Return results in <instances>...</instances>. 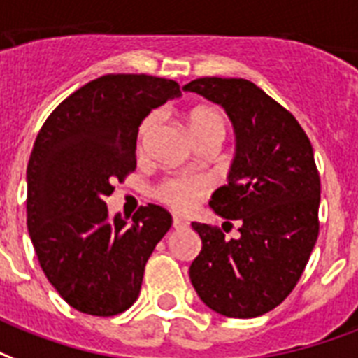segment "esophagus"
I'll list each match as a JSON object with an SVG mask.
<instances>
[{
  "label": "esophagus",
  "mask_w": 358,
  "mask_h": 358,
  "mask_svg": "<svg viewBox=\"0 0 358 358\" xmlns=\"http://www.w3.org/2000/svg\"><path fill=\"white\" fill-rule=\"evenodd\" d=\"M187 226H188V222H187V220H185V218L173 217V228H176V229H182V228H187Z\"/></svg>",
  "instance_id": "obj_1"
}]
</instances>
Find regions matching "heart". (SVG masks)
Here are the masks:
<instances>
[{
	"label": "heart",
	"instance_id": "obj_1",
	"mask_svg": "<svg viewBox=\"0 0 358 358\" xmlns=\"http://www.w3.org/2000/svg\"><path fill=\"white\" fill-rule=\"evenodd\" d=\"M188 130L192 134L194 141L201 143H218L226 136V117L218 108L213 106H198L187 115ZM157 124V115H148L143 119L138 130V148H143V143L153 132ZM209 192V181L203 177H187V176H171L160 181L155 188V196L162 203L170 205L171 209L185 210L192 209L198 203L199 198H203Z\"/></svg>",
	"mask_w": 358,
	"mask_h": 358
}]
</instances>
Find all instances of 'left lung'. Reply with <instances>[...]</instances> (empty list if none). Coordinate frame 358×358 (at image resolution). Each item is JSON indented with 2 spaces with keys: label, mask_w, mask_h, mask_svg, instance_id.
Here are the masks:
<instances>
[{
  "label": "left lung",
  "mask_w": 358,
  "mask_h": 358,
  "mask_svg": "<svg viewBox=\"0 0 358 358\" xmlns=\"http://www.w3.org/2000/svg\"><path fill=\"white\" fill-rule=\"evenodd\" d=\"M217 102L231 119L237 153L228 185L210 196V209L239 220V237L192 222L201 252L190 282L210 310L257 317L276 308L299 278L320 235V171L314 149L284 106L243 78L192 80L182 87Z\"/></svg>",
  "instance_id": "8db88e82"
}]
</instances>
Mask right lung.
I'll list each match as a JSON object with an SVG mask.
<instances>
[{
	"label": "right lung",
	"mask_w": 358,
	"mask_h": 358,
	"mask_svg": "<svg viewBox=\"0 0 358 358\" xmlns=\"http://www.w3.org/2000/svg\"><path fill=\"white\" fill-rule=\"evenodd\" d=\"M176 96L173 80L106 74L66 96L38 130L27 162V231L48 282L78 312L129 310L170 229L160 205H141L127 220L110 217L104 199L136 170L143 117Z\"/></svg>",
	"instance_id": "obj_1"
}]
</instances>
